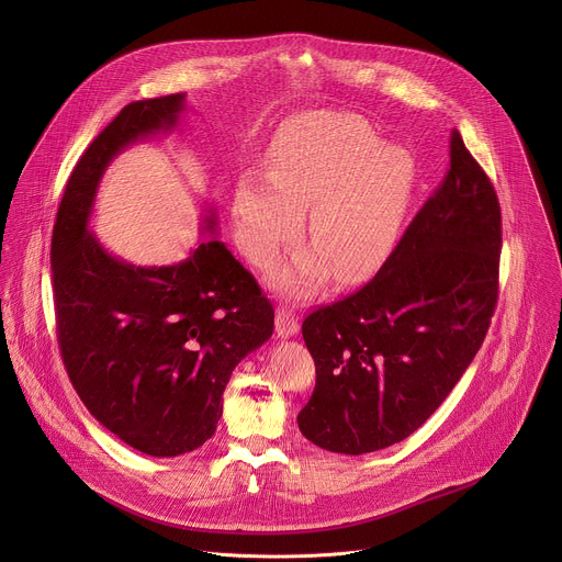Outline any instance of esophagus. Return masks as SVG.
Here are the masks:
<instances>
[{
    "label": "esophagus",
    "instance_id": "34e87169",
    "mask_svg": "<svg viewBox=\"0 0 562 562\" xmlns=\"http://www.w3.org/2000/svg\"><path fill=\"white\" fill-rule=\"evenodd\" d=\"M297 329H300V325H297L295 311L289 308V306H280L276 311V334L280 338H291V336L297 334Z\"/></svg>",
    "mask_w": 562,
    "mask_h": 562
}]
</instances>
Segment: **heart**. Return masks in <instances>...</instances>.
Masks as SVG:
<instances>
[{"label":"heart","instance_id":"obj_1","mask_svg":"<svg viewBox=\"0 0 562 562\" xmlns=\"http://www.w3.org/2000/svg\"><path fill=\"white\" fill-rule=\"evenodd\" d=\"M271 173H245L233 193L239 249L271 267L302 228L311 249L297 251L273 276L286 293L306 297L331 271L356 282L389 256L407 215L416 162L405 146L386 144L353 113H308L276 135Z\"/></svg>","mask_w":562,"mask_h":562}]
</instances>
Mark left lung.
<instances>
[{"instance_id":"obj_1","label":"left lung","mask_w":562,"mask_h":562,"mask_svg":"<svg viewBox=\"0 0 562 562\" xmlns=\"http://www.w3.org/2000/svg\"><path fill=\"white\" fill-rule=\"evenodd\" d=\"M501 204L451 133V167L375 278L306 315L315 389L297 427L334 453L409 438L483 345L498 300Z\"/></svg>"}]
</instances>
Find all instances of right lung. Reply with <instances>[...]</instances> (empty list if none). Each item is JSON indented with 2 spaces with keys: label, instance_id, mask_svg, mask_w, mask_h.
Segmentation results:
<instances>
[{
  "label": "right lung",
  "instance_id": "1",
  "mask_svg": "<svg viewBox=\"0 0 562 562\" xmlns=\"http://www.w3.org/2000/svg\"><path fill=\"white\" fill-rule=\"evenodd\" d=\"M184 109L187 95L176 93L120 111L75 165L50 247L68 378L98 423L155 458L182 456L215 434L233 369L273 334L271 302L217 237L178 265L135 267L89 228L115 155L176 131ZM215 231L211 209L202 235Z\"/></svg>",
  "mask_w": 562,
  "mask_h": 562
}]
</instances>
